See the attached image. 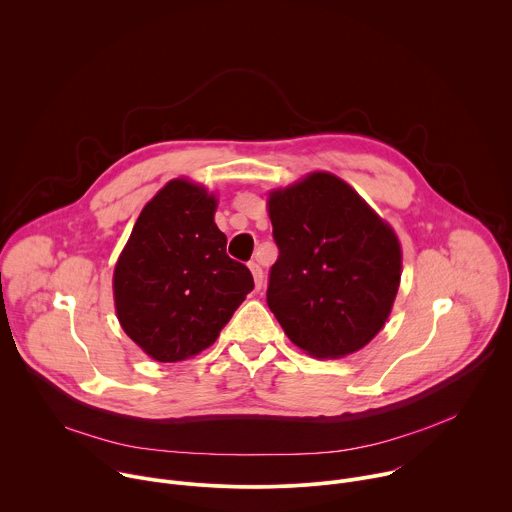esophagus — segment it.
Segmentation results:
<instances>
[{
	"label": "esophagus",
	"mask_w": 512,
	"mask_h": 512,
	"mask_svg": "<svg viewBox=\"0 0 512 512\" xmlns=\"http://www.w3.org/2000/svg\"><path fill=\"white\" fill-rule=\"evenodd\" d=\"M250 272L254 276V282H256V290H260L264 286V272H262V266L258 262H250Z\"/></svg>",
	"instance_id": "34e87169"
}]
</instances>
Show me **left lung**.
I'll list each match as a JSON object with an SVG mask.
<instances>
[{"mask_svg": "<svg viewBox=\"0 0 512 512\" xmlns=\"http://www.w3.org/2000/svg\"><path fill=\"white\" fill-rule=\"evenodd\" d=\"M278 260L266 302L286 336L316 358L366 346L400 284L392 228L340 178L314 172L268 200Z\"/></svg>", "mask_w": 512, "mask_h": 512, "instance_id": "obj_1", "label": "left lung"}]
</instances>
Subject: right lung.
Listing matches in <instances>:
<instances>
[{
  "label": "right lung",
  "mask_w": 512,
  "mask_h": 512,
  "mask_svg": "<svg viewBox=\"0 0 512 512\" xmlns=\"http://www.w3.org/2000/svg\"><path fill=\"white\" fill-rule=\"evenodd\" d=\"M216 198L168 182L142 210L114 270L124 332L154 360L178 362L212 346L246 294L250 270L226 254Z\"/></svg>",
  "instance_id": "right-lung-1"
}]
</instances>
